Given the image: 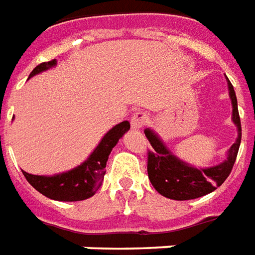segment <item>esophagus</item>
I'll use <instances>...</instances> for the list:
<instances>
[{
	"label": "esophagus",
	"mask_w": 255,
	"mask_h": 255,
	"mask_svg": "<svg viewBox=\"0 0 255 255\" xmlns=\"http://www.w3.org/2000/svg\"><path fill=\"white\" fill-rule=\"evenodd\" d=\"M149 122V113L146 112H136L132 117H131V127L135 128V129H139L142 128Z\"/></svg>",
	"instance_id": "esophagus-1"
}]
</instances>
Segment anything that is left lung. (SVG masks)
<instances>
[{
	"mask_svg": "<svg viewBox=\"0 0 255 255\" xmlns=\"http://www.w3.org/2000/svg\"><path fill=\"white\" fill-rule=\"evenodd\" d=\"M228 90L232 102V122L238 127V138L235 143L228 150L227 160L219 165L201 169L190 165L187 162H183L176 155L172 154L165 144L161 142L157 133L153 132L149 128L144 129V135L151 144L147 153V173L153 187L161 195L176 201L195 199L214 191L230 176L241 146L242 126L239 112H238L235 90L230 80H228Z\"/></svg>",
	"mask_w": 255,
	"mask_h": 255,
	"instance_id": "left-lung-1",
	"label": "left lung"
}]
</instances>
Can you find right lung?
<instances>
[{
    "mask_svg": "<svg viewBox=\"0 0 255 255\" xmlns=\"http://www.w3.org/2000/svg\"><path fill=\"white\" fill-rule=\"evenodd\" d=\"M56 60L39 64L38 67L32 69L30 73L34 76L36 73H41L49 68L56 65ZM129 129V123L122 122L115 127L109 129L106 135L102 138L100 144L90 154L83 164H80L71 171L64 172L54 176H38L23 172L27 179L36 191L43 194L45 197L54 199V201H64V202H75V201H83L87 198L93 197L95 191L101 187L104 175H105L106 161L109 158L112 149L115 147L124 133Z\"/></svg>",
    "mask_w": 255,
    "mask_h": 255,
    "instance_id": "obj_1",
    "label": "right lung"
}]
</instances>
